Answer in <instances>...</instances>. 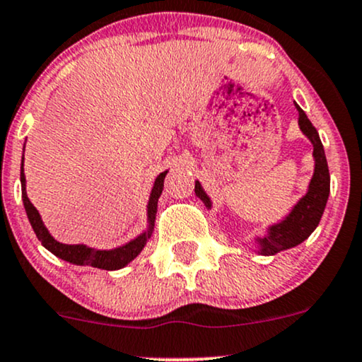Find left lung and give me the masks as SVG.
Returning <instances> with one entry per match:
<instances>
[{
    "mask_svg": "<svg viewBox=\"0 0 362 362\" xmlns=\"http://www.w3.org/2000/svg\"><path fill=\"white\" fill-rule=\"evenodd\" d=\"M298 111V124L302 133L310 139L313 145V158H315V170L313 177L308 185V192L298 200V204L291 209V212L281 223L268 229V234L264 238H258L259 252L261 255H276V252L290 250V247L300 245L315 230L320 223V217L324 214L325 204H327L330 192V175L327 167V158H325L324 146L319 138V133L313 128L305 112L298 104H295ZM195 194L200 200H204L207 207H211V200L207 194L204 192L199 182H195Z\"/></svg>",
    "mask_w": 362,
    "mask_h": 362,
    "instance_id": "left-lung-1",
    "label": "left lung"
}]
</instances>
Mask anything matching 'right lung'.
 I'll use <instances>...</instances> for the list:
<instances>
[{
    "label": "right lung",
    "mask_w": 362,
    "mask_h": 362,
    "mask_svg": "<svg viewBox=\"0 0 362 362\" xmlns=\"http://www.w3.org/2000/svg\"><path fill=\"white\" fill-rule=\"evenodd\" d=\"M165 175H167V172H162L158 177H156L153 189H151V194H150V200H148V224H150L148 226V230H145L143 234H139L136 239L129 241L128 245L119 246L116 247V250H110V251L93 250V247H87L84 245H62V243L55 241V239L50 236V233L42 223L40 214H38V211L33 207V204L30 202V199L27 197L23 163H21V172H20L21 199H23L25 211H27L28 221L30 224H32L35 234H37L38 241H40L50 252H54V255L59 256V258L69 261V263L81 264V267L87 264V267H94V268H101V269H107V272H112V269H119L126 267L129 261L136 258L139 252H141L143 247H145L148 239H150L151 230H153V226H155L158 197L162 195V190H163Z\"/></svg>",
    "instance_id": "add662e5"
}]
</instances>
